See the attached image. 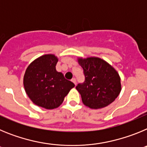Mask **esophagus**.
<instances>
[{
	"instance_id": "obj_1",
	"label": "esophagus",
	"mask_w": 147,
	"mask_h": 147,
	"mask_svg": "<svg viewBox=\"0 0 147 147\" xmlns=\"http://www.w3.org/2000/svg\"><path fill=\"white\" fill-rule=\"evenodd\" d=\"M71 81H72L74 83L75 85H76V78H73L72 80H71Z\"/></svg>"
}]
</instances>
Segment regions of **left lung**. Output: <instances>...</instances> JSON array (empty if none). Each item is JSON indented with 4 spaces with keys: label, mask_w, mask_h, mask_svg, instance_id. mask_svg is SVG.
<instances>
[{
    "label": "left lung",
    "mask_w": 147,
    "mask_h": 147,
    "mask_svg": "<svg viewBox=\"0 0 147 147\" xmlns=\"http://www.w3.org/2000/svg\"><path fill=\"white\" fill-rule=\"evenodd\" d=\"M85 81L76 88L83 104L91 109L107 107L118 97L121 90L117 71L103 59L97 57L79 59Z\"/></svg>",
    "instance_id": "8db88e82"
}]
</instances>
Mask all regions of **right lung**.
<instances>
[{
	"label": "right lung",
	"instance_id": "add662e5",
	"mask_svg": "<svg viewBox=\"0 0 147 147\" xmlns=\"http://www.w3.org/2000/svg\"><path fill=\"white\" fill-rule=\"evenodd\" d=\"M58 59L53 54H45L35 59L27 67L23 85L28 96L35 105L45 109L57 108L65 96L75 86L57 72Z\"/></svg>",
	"mask_w": 147,
	"mask_h": 147
}]
</instances>
